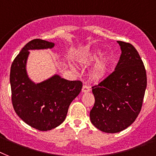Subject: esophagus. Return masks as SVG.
<instances>
[{
	"label": "esophagus",
	"instance_id": "34e87169",
	"mask_svg": "<svg viewBox=\"0 0 156 156\" xmlns=\"http://www.w3.org/2000/svg\"><path fill=\"white\" fill-rule=\"evenodd\" d=\"M90 90V88L89 86H87V85H83V87H82V91L83 93H87V92H89Z\"/></svg>",
	"mask_w": 156,
	"mask_h": 156
}]
</instances>
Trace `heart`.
<instances>
[{"mask_svg":"<svg viewBox=\"0 0 156 156\" xmlns=\"http://www.w3.org/2000/svg\"><path fill=\"white\" fill-rule=\"evenodd\" d=\"M98 54H94L93 55H91L90 57H89L85 62L87 63H90L93 61L96 60L98 58ZM107 67H108V62H107V58H101L93 66V68L91 69V74H92L94 78H101L107 73Z\"/></svg>","mask_w":156,"mask_h":156,"instance_id":"obj_1","label":"heart"}]
</instances>
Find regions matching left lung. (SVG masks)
Here are the masks:
<instances>
[{"mask_svg": "<svg viewBox=\"0 0 156 156\" xmlns=\"http://www.w3.org/2000/svg\"><path fill=\"white\" fill-rule=\"evenodd\" d=\"M117 42L122 54L115 71L92 87L95 102L90 121L106 133L120 132L135 122L147 87L146 69L136 49L130 43Z\"/></svg>", "mask_w": 156, "mask_h": 156, "instance_id": "1", "label": "left lung"}]
</instances>
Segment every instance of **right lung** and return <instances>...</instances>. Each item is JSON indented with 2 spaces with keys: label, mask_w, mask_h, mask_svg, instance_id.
I'll list each match as a JSON object with an SVG mask.
<instances>
[{
  "label": "right lung",
  "mask_w": 156,
  "mask_h": 156,
  "mask_svg": "<svg viewBox=\"0 0 156 156\" xmlns=\"http://www.w3.org/2000/svg\"><path fill=\"white\" fill-rule=\"evenodd\" d=\"M54 42L34 39L22 48L10 69L12 102L16 114L29 126L39 131L52 130L62 123L71 102L82 90L81 81H69L58 74L39 83L27 74L30 50L52 49Z\"/></svg>",
  "instance_id": "obj_1"
}]
</instances>
